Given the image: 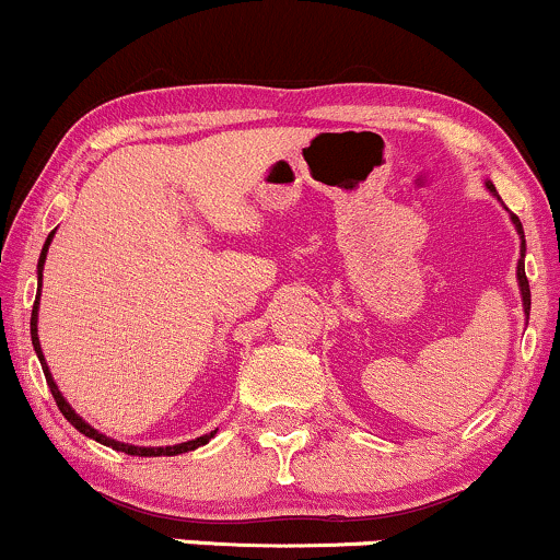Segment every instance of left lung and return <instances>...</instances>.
I'll use <instances>...</instances> for the list:
<instances>
[{
  "instance_id": "8db88e82",
  "label": "left lung",
  "mask_w": 560,
  "mask_h": 560,
  "mask_svg": "<svg viewBox=\"0 0 560 560\" xmlns=\"http://www.w3.org/2000/svg\"><path fill=\"white\" fill-rule=\"evenodd\" d=\"M487 189H490L492 197H498V189H494L492 182H485ZM508 210V208H505ZM511 223L516 226V234L518 240H522V258H518V266H516V281H518V292H522V305H524V316L529 318V307H532V292H529V281H526V273H524V255H526V240H524V229H522V221H518V215L511 213Z\"/></svg>"
}]
</instances>
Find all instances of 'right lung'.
Instances as JSON below:
<instances>
[{"instance_id":"right-lung-1","label":"right lung","mask_w":560,"mask_h":560,"mask_svg":"<svg viewBox=\"0 0 560 560\" xmlns=\"http://www.w3.org/2000/svg\"><path fill=\"white\" fill-rule=\"evenodd\" d=\"M57 231V229H55ZM55 231L52 234L47 236V242H44V247H42V255H38V266H36V273H38V292H42V273H44V262H47V253H49V244H52V236H55ZM38 298H36V302H34V311H31V342H34V350H36V358H38V363H42V369H44V376H47V384H49V392H52V397H55V402H57V408H60V413L66 416V419L73 423L75 429H79V432L83 434V436H89V440H94V442H100V445H105V447H113V450H120V453H128V455H139V458H160V455H182V453H189V450H197V447H202V445H208L210 440H213L215 436V432H210V434H202V436H197V440H189V442H182V445H165V447H139V445H128V442H118V440H113V436H107V434H102V432H96V429L92 427V423H86L81 419L79 413H75L73 408H70V402L66 400V397H62V392H60V387H57L55 384V378H52V371H49V365H47V361H44V352H42V342H38Z\"/></svg>"}]
</instances>
